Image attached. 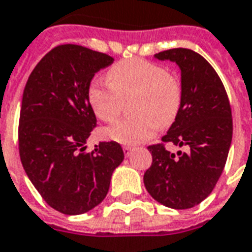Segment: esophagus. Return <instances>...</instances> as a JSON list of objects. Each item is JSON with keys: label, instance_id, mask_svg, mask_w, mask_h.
I'll return each mask as SVG.
<instances>
[{"label": "esophagus", "instance_id": "obj_1", "mask_svg": "<svg viewBox=\"0 0 252 252\" xmlns=\"http://www.w3.org/2000/svg\"><path fill=\"white\" fill-rule=\"evenodd\" d=\"M123 151H124V155H126V156H129L132 151H133V148H132V147H128V145H126V147H123Z\"/></svg>", "mask_w": 252, "mask_h": 252}]
</instances>
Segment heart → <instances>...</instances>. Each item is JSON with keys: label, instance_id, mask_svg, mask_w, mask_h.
<instances>
[{"label": "heart", "instance_id": "b5f03b06", "mask_svg": "<svg viewBox=\"0 0 252 252\" xmlns=\"http://www.w3.org/2000/svg\"><path fill=\"white\" fill-rule=\"evenodd\" d=\"M109 84L92 81L88 101L93 113L105 123L116 121L124 101L133 98L136 116L116 123L105 131L111 140L135 145L150 140L160 126H168L178 117L183 88L175 74L164 66L143 59L123 60L107 72Z\"/></svg>", "mask_w": 252, "mask_h": 252}]
</instances>
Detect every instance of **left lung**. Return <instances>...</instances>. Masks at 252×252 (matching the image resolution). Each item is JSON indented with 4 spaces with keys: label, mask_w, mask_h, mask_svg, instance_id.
Returning a JSON list of instances; mask_svg holds the SVG:
<instances>
[{
    "label": "left lung",
    "mask_w": 252,
    "mask_h": 252,
    "mask_svg": "<svg viewBox=\"0 0 252 252\" xmlns=\"http://www.w3.org/2000/svg\"><path fill=\"white\" fill-rule=\"evenodd\" d=\"M155 57L179 65L183 101L163 143L148 147L152 164L144 173V186L163 206L187 210L212 192L224 169L232 140L230 101L215 69L196 52L175 48ZM164 142L189 151L175 157Z\"/></svg>",
    "instance_id": "obj_1"
}]
</instances>
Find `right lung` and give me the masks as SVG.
<instances>
[{
	"label": "right lung",
	"instance_id": "1",
	"mask_svg": "<svg viewBox=\"0 0 252 252\" xmlns=\"http://www.w3.org/2000/svg\"><path fill=\"white\" fill-rule=\"evenodd\" d=\"M112 63L113 57L85 46L59 45L41 59L24 89L18 124L22 167L42 199L65 215L98 206L124 160L116 141L84 152L96 126L88 88L94 73Z\"/></svg>",
	"mask_w": 252,
	"mask_h": 252
}]
</instances>
